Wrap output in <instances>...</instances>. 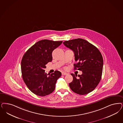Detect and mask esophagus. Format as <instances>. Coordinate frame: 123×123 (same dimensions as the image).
<instances>
[{"instance_id": "34e87169", "label": "esophagus", "mask_w": 123, "mask_h": 123, "mask_svg": "<svg viewBox=\"0 0 123 123\" xmlns=\"http://www.w3.org/2000/svg\"><path fill=\"white\" fill-rule=\"evenodd\" d=\"M67 74H68L66 73H65V72H62V75H67Z\"/></svg>"}]
</instances>
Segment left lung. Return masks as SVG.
<instances>
[{"label":"left lung","mask_w":123,"mask_h":123,"mask_svg":"<svg viewBox=\"0 0 123 123\" xmlns=\"http://www.w3.org/2000/svg\"><path fill=\"white\" fill-rule=\"evenodd\" d=\"M74 54L76 64L74 69L82 71V74H71L73 77L69 87L75 93L85 95L92 92L97 87L101 79L103 59L97 48L84 39L76 38L63 42Z\"/></svg>","instance_id":"left-lung-1"}]
</instances>
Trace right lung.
Masks as SVG:
<instances>
[{"label": "right lung", "instance_id": "obj_1", "mask_svg": "<svg viewBox=\"0 0 123 123\" xmlns=\"http://www.w3.org/2000/svg\"><path fill=\"white\" fill-rule=\"evenodd\" d=\"M62 42L48 39L39 41L23 56L21 63L22 78L29 89L35 94L45 96L55 89L61 73L56 70L48 75L44 69L46 64L52 60V52Z\"/></svg>", "mask_w": 123, "mask_h": 123}]
</instances>
